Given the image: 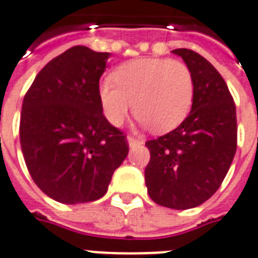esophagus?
I'll return each mask as SVG.
<instances>
[{
	"label": "esophagus",
	"instance_id": "1",
	"mask_svg": "<svg viewBox=\"0 0 258 258\" xmlns=\"http://www.w3.org/2000/svg\"><path fill=\"white\" fill-rule=\"evenodd\" d=\"M127 144H129V147H135V146H139V144H143V140L140 139H136V137H127Z\"/></svg>",
	"mask_w": 258,
	"mask_h": 258
}]
</instances>
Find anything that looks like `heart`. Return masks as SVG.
Masks as SVG:
<instances>
[{"instance_id": "obj_1", "label": "heart", "mask_w": 258, "mask_h": 258, "mask_svg": "<svg viewBox=\"0 0 258 258\" xmlns=\"http://www.w3.org/2000/svg\"><path fill=\"white\" fill-rule=\"evenodd\" d=\"M101 81L99 100L114 126L133 115L155 133L172 131L187 118L194 101V78L180 60L144 57L127 61Z\"/></svg>"}]
</instances>
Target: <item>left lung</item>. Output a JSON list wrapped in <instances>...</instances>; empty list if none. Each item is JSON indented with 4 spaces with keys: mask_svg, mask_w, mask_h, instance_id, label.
Here are the masks:
<instances>
[{
    "mask_svg": "<svg viewBox=\"0 0 258 258\" xmlns=\"http://www.w3.org/2000/svg\"><path fill=\"white\" fill-rule=\"evenodd\" d=\"M194 78V101L180 126L148 140V195L165 208H197L213 195L236 151V108L217 70L191 49H174Z\"/></svg>",
    "mask_w": 258,
    "mask_h": 258,
    "instance_id": "obj_1",
    "label": "left lung"
}]
</instances>
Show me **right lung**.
Segmentation results:
<instances>
[{
    "label": "right lung",
    "mask_w": 258,
    "mask_h": 258,
    "mask_svg": "<svg viewBox=\"0 0 258 258\" xmlns=\"http://www.w3.org/2000/svg\"><path fill=\"white\" fill-rule=\"evenodd\" d=\"M110 53L73 46L41 70L24 96L20 146L38 188L60 204L104 197L129 152L103 115L99 81Z\"/></svg>",
    "instance_id": "right-lung-1"
}]
</instances>
